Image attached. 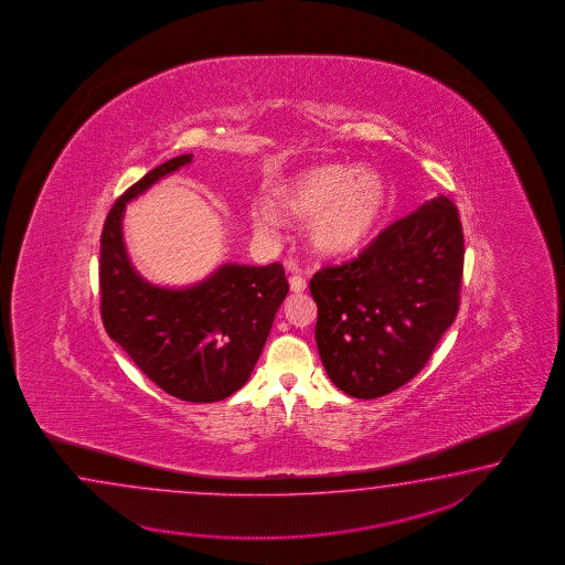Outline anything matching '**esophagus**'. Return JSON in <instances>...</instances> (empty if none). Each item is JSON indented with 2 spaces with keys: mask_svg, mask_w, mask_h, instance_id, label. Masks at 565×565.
Masks as SVG:
<instances>
[{
  "mask_svg": "<svg viewBox=\"0 0 565 565\" xmlns=\"http://www.w3.org/2000/svg\"><path fill=\"white\" fill-rule=\"evenodd\" d=\"M288 282H290V290L292 292H305L307 290V280H305V277H300V275H292V277L288 278Z\"/></svg>",
  "mask_w": 565,
  "mask_h": 565,
  "instance_id": "34e87169",
  "label": "esophagus"
}]
</instances>
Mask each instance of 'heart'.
I'll list each match as a JSON object with an SVG mask.
<instances>
[{
    "mask_svg": "<svg viewBox=\"0 0 565 565\" xmlns=\"http://www.w3.org/2000/svg\"><path fill=\"white\" fill-rule=\"evenodd\" d=\"M270 207H254V228L273 234L278 216L307 222L312 248L324 256L355 253L382 222L390 192L384 178L370 168L321 163L277 183Z\"/></svg>",
    "mask_w": 565,
    "mask_h": 565,
    "instance_id": "obj_1",
    "label": "heart"
}]
</instances>
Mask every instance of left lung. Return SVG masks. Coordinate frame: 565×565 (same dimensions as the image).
Masks as SVG:
<instances>
[{"label": "left lung", "instance_id": "obj_1", "mask_svg": "<svg viewBox=\"0 0 565 565\" xmlns=\"http://www.w3.org/2000/svg\"><path fill=\"white\" fill-rule=\"evenodd\" d=\"M462 266L457 205L440 195L349 263L317 270L315 339L331 382L360 399L408 384L457 319Z\"/></svg>", "mask_w": 565, "mask_h": 565}]
</instances>
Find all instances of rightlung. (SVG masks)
Instances as JSON below:
<instances>
[{
    "instance_id": "right-lung-1",
    "label": "right lung",
    "mask_w": 565,
    "mask_h": 565,
    "mask_svg": "<svg viewBox=\"0 0 565 565\" xmlns=\"http://www.w3.org/2000/svg\"><path fill=\"white\" fill-rule=\"evenodd\" d=\"M193 156L151 169L108 210L100 234V317L108 337L169 396L217 402L248 382L288 292L285 268L224 265L192 288H159L137 275L125 250V204Z\"/></svg>"
}]
</instances>
